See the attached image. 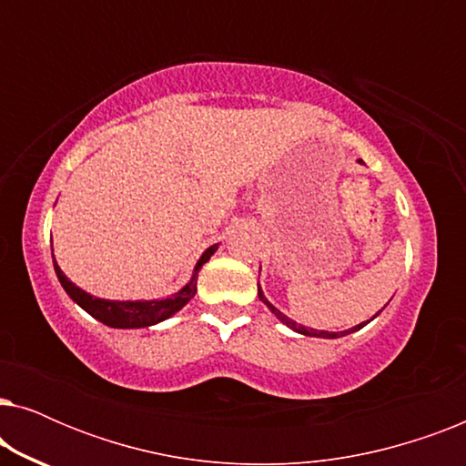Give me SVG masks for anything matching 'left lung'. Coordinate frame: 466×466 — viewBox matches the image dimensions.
<instances>
[{"label": "left lung", "instance_id": "obj_1", "mask_svg": "<svg viewBox=\"0 0 466 466\" xmlns=\"http://www.w3.org/2000/svg\"><path fill=\"white\" fill-rule=\"evenodd\" d=\"M258 297H260V301H263V303L267 305V308H269V309L273 311V314H276V316L279 318V320H282V322L286 324V327H290L292 330H297V333H303V335H314V337H327V339H335V337H341V335L354 333V330H359V329H362V327H365V324H367V322H362V324H359V327H354V329L341 330V333H329V330H320V333H318V330H314V329H305V327H299V324H297L295 320H290V318H289V316H284L282 311H279L278 308H273V305H271V303L267 301V299H265L263 292H260V289H258Z\"/></svg>", "mask_w": 466, "mask_h": 466}]
</instances>
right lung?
Masks as SVG:
<instances>
[{"label":"right lung","instance_id":"obj_1","mask_svg":"<svg viewBox=\"0 0 466 466\" xmlns=\"http://www.w3.org/2000/svg\"><path fill=\"white\" fill-rule=\"evenodd\" d=\"M214 250H216V246L208 248V250L203 252V257L199 258V263H197V267H195L193 278H190V282L184 286L180 292H176V295H171L169 299H161V301H106V299L91 297L88 292L80 290L78 286L69 282V279L66 278V273H63L59 269V265H56L55 257H53V260H55L56 278H59L61 286L66 289L67 295L80 305L82 309L88 311L93 318H97L99 322L107 324V327L139 329V327H152V324L165 320V318L176 314L177 309H182L184 305H187L190 299L195 297L197 273H199L203 263H208L209 257L214 254Z\"/></svg>","mask_w":466,"mask_h":466}]
</instances>
